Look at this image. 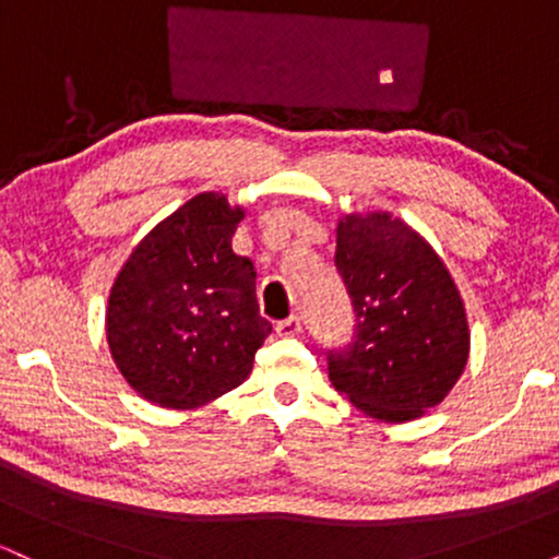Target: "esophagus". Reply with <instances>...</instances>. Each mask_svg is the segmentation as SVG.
I'll return each instance as SVG.
<instances>
[{"mask_svg": "<svg viewBox=\"0 0 559 559\" xmlns=\"http://www.w3.org/2000/svg\"><path fill=\"white\" fill-rule=\"evenodd\" d=\"M299 331H301V320L297 316L278 320V323H275V333H278V336H297Z\"/></svg>", "mask_w": 559, "mask_h": 559, "instance_id": "obj_1", "label": "esophagus"}]
</instances>
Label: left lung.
Masks as SVG:
<instances>
[{
  "instance_id": "1",
  "label": "left lung",
  "mask_w": 559,
  "mask_h": 559,
  "mask_svg": "<svg viewBox=\"0 0 559 559\" xmlns=\"http://www.w3.org/2000/svg\"><path fill=\"white\" fill-rule=\"evenodd\" d=\"M333 262L355 310L352 342L329 352L333 389L376 420L420 418L452 391L471 352L444 260L391 213H349Z\"/></svg>"
}]
</instances>
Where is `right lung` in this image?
Listing matches in <instances>:
<instances>
[{"instance_id":"obj_1","label":"right lung","mask_w":559,"mask_h":559,"mask_svg":"<svg viewBox=\"0 0 559 559\" xmlns=\"http://www.w3.org/2000/svg\"><path fill=\"white\" fill-rule=\"evenodd\" d=\"M243 207L204 191L157 223L107 299L110 355L128 386L194 409L241 386L273 325L260 316L254 265L230 249Z\"/></svg>"}]
</instances>
